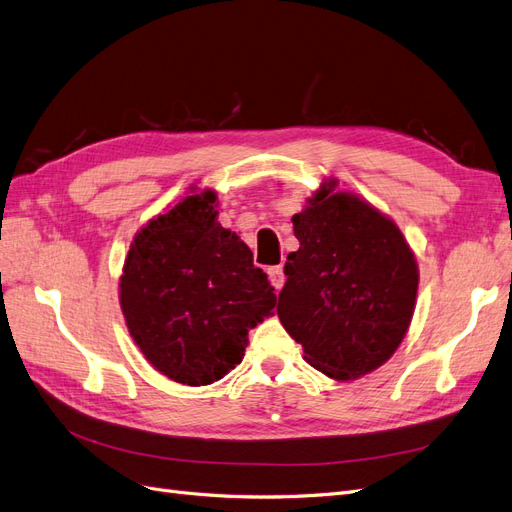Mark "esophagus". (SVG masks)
Wrapping results in <instances>:
<instances>
[{"label": "esophagus", "mask_w": 512, "mask_h": 512, "mask_svg": "<svg viewBox=\"0 0 512 512\" xmlns=\"http://www.w3.org/2000/svg\"><path fill=\"white\" fill-rule=\"evenodd\" d=\"M269 280H271L275 292H280L282 286H284V267H282V265L271 267V269H269Z\"/></svg>", "instance_id": "esophagus-1"}]
</instances>
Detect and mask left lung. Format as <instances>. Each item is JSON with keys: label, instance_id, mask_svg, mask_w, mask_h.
<instances>
[{"label": "left lung", "instance_id": "1", "mask_svg": "<svg viewBox=\"0 0 512 512\" xmlns=\"http://www.w3.org/2000/svg\"><path fill=\"white\" fill-rule=\"evenodd\" d=\"M324 181L292 215L299 250L286 258L277 316L305 361L333 380L378 369L406 337L418 267L397 224Z\"/></svg>", "mask_w": 512, "mask_h": 512}]
</instances>
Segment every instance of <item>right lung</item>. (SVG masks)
<instances>
[{"label":"right lung","instance_id":"add662e5","mask_svg":"<svg viewBox=\"0 0 512 512\" xmlns=\"http://www.w3.org/2000/svg\"><path fill=\"white\" fill-rule=\"evenodd\" d=\"M215 192L185 196L130 245L119 303L134 344L170 380L205 386L241 363L275 292L252 250L222 228Z\"/></svg>","mask_w":512,"mask_h":512}]
</instances>
